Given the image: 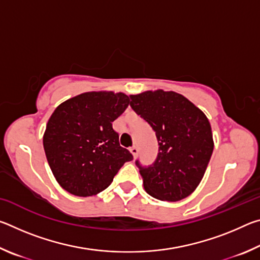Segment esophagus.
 I'll return each mask as SVG.
<instances>
[{
    "label": "esophagus",
    "instance_id": "1",
    "mask_svg": "<svg viewBox=\"0 0 260 260\" xmlns=\"http://www.w3.org/2000/svg\"><path fill=\"white\" fill-rule=\"evenodd\" d=\"M129 151L132 152V155L134 156V158L138 156V153H139V149H138V147L136 146H133V147H131L129 148Z\"/></svg>",
    "mask_w": 260,
    "mask_h": 260
}]
</instances>
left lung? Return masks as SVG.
I'll list each match as a JSON object with an SVG mask.
<instances>
[{
  "mask_svg": "<svg viewBox=\"0 0 260 260\" xmlns=\"http://www.w3.org/2000/svg\"><path fill=\"white\" fill-rule=\"evenodd\" d=\"M131 107L156 133L158 155L149 166L135 161L149 195L177 202L186 199L203 179L213 151L209 119L174 91H146L131 96Z\"/></svg>",
  "mask_w": 260,
  "mask_h": 260,
  "instance_id": "obj_1",
  "label": "left lung"
}]
</instances>
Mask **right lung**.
Wrapping results in <instances>:
<instances>
[{
    "mask_svg": "<svg viewBox=\"0 0 260 260\" xmlns=\"http://www.w3.org/2000/svg\"><path fill=\"white\" fill-rule=\"evenodd\" d=\"M128 104L129 98L122 93L89 91L56 108L48 120L43 148L61 188L80 197L96 195L133 159L112 127Z\"/></svg>",
    "mask_w": 260,
    "mask_h": 260,
    "instance_id": "add662e5",
    "label": "right lung"
}]
</instances>
